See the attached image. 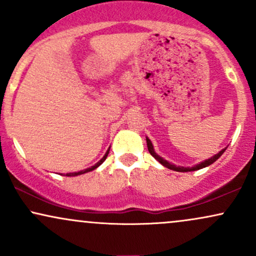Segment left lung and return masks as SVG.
Masks as SVG:
<instances>
[{
  "mask_svg": "<svg viewBox=\"0 0 256 256\" xmlns=\"http://www.w3.org/2000/svg\"><path fill=\"white\" fill-rule=\"evenodd\" d=\"M146 146H148V150L149 152L152 154V156H154L156 160L158 161V162L161 164V165H164L165 167H167V168L170 170H173V171H177V172H189V171H198V170H201L204 168V167H207L210 165H212V164L214 162V161H216L218 158L222 156V152H225V149H222V150H220L218 154L214 155V156H212L210 158H208V160H204L202 161L201 164H198V165L194 166V167H180V166H176V165H171V164L168 162V161H166L165 158H162L161 156H158V155L156 154V152H154V148H152V144L150 142V140L149 138H146Z\"/></svg>",
  "mask_w": 256,
  "mask_h": 256,
  "instance_id": "left-lung-1",
  "label": "left lung"
}]
</instances>
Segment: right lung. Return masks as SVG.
I'll return each mask as SVG.
<instances>
[{
    "mask_svg": "<svg viewBox=\"0 0 256 256\" xmlns=\"http://www.w3.org/2000/svg\"><path fill=\"white\" fill-rule=\"evenodd\" d=\"M108 152H110V150H108L107 152H106V155L104 158H101V160L98 161V164H96V165H94V166H91L90 168H86V170H84V171H80V172H73V173H67L66 176H68V177H73V176H78V174H83V173H86V172H90V171H92V170H95V168H98V167L101 165L102 162H104V161L106 160V158L108 156Z\"/></svg>",
    "mask_w": 256,
    "mask_h": 256,
    "instance_id": "add662e5",
    "label": "right lung"
}]
</instances>
